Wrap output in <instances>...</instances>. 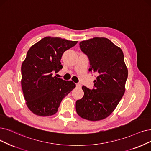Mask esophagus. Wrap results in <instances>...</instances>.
<instances>
[{
    "label": "esophagus",
    "instance_id": "34e87169",
    "mask_svg": "<svg viewBox=\"0 0 151 151\" xmlns=\"http://www.w3.org/2000/svg\"><path fill=\"white\" fill-rule=\"evenodd\" d=\"M82 85L81 83H76V87L77 88H81Z\"/></svg>",
    "mask_w": 151,
    "mask_h": 151
}]
</instances>
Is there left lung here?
<instances>
[{
	"label": "left lung",
	"mask_w": 151,
	"mask_h": 151,
	"mask_svg": "<svg viewBox=\"0 0 151 151\" xmlns=\"http://www.w3.org/2000/svg\"><path fill=\"white\" fill-rule=\"evenodd\" d=\"M79 45L89 59V72H95L96 77L92 90L82 86L84 95L76 101V111L83 119L99 121L111 114L121 100L128 69L122 49L110 40L96 37Z\"/></svg>",
	"instance_id": "left-lung-1"
}]
</instances>
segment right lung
Returning a JSON list of instances; mask_svg holds the SVG:
<instances>
[{"label": "right lung", "mask_w": 151, "mask_h": 151, "mask_svg": "<svg viewBox=\"0 0 151 151\" xmlns=\"http://www.w3.org/2000/svg\"><path fill=\"white\" fill-rule=\"evenodd\" d=\"M77 43L47 37L33 45L22 65V87L26 104L38 116L55 114L62 100L76 87L71 81L52 76L63 68V53Z\"/></svg>", "instance_id": "add662e5"}]
</instances>
